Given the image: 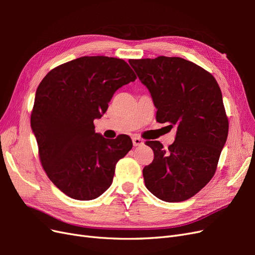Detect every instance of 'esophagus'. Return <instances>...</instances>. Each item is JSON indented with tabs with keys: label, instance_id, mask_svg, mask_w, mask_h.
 <instances>
[{
	"label": "esophagus",
	"instance_id": "34e87169",
	"mask_svg": "<svg viewBox=\"0 0 255 255\" xmlns=\"http://www.w3.org/2000/svg\"><path fill=\"white\" fill-rule=\"evenodd\" d=\"M132 140H133V144H134V146L142 145V144L144 143V141L141 139V138H139V137H133V138H132Z\"/></svg>",
	"mask_w": 255,
	"mask_h": 255
}]
</instances>
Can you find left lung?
<instances>
[{
    "label": "left lung",
    "instance_id": "1",
    "mask_svg": "<svg viewBox=\"0 0 255 255\" xmlns=\"http://www.w3.org/2000/svg\"><path fill=\"white\" fill-rule=\"evenodd\" d=\"M149 89L156 120L176 126V136L165 150L146 141L154 159L142 170L145 187L166 202L194 197L212 180L229 133V120L217 81L203 68L181 57L129 59Z\"/></svg>",
    "mask_w": 255,
    "mask_h": 255
}]
</instances>
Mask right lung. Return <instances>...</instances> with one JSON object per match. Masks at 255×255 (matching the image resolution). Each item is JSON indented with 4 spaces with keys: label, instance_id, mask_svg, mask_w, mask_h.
<instances>
[{
    "label": "right lung",
    "instance_id": "1",
    "mask_svg": "<svg viewBox=\"0 0 255 255\" xmlns=\"http://www.w3.org/2000/svg\"><path fill=\"white\" fill-rule=\"evenodd\" d=\"M135 80L123 59L83 56L52 69L38 86L30 127L45 173L68 197L87 201L112 185L116 164L133 142L128 135L106 139L94 120L116 90Z\"/></svg>",
    "mask_w": 255,
    "mask_h": 255
}]
</instances>
